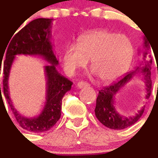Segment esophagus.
I'll use <instances>...</instances> for the list:
<instances>
[{"mask_svg": "<svg viewBox=\"0 0 158 158\" xmlns=\"http://www.w3.org/2000/svg\"><path fill=\"white\" fill-rule=\"evenodd\" d=\"M86 86H89V84L85 81H79L77 83V87L78 88H84L86 87Z\"/></svg>", "mask_w": 158, "mask_h": 158, "instance_id": "1", "label": "esophagus"}]
</instances>
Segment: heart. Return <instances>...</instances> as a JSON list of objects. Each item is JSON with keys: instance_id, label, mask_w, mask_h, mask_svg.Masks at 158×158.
<instances>
[{"instance_id": "1", "label": "heart", "mask_w": 158, "mask_h": 158, "mask_svg": "<svg viewBox=\"0 0 158 158\" xmlns=\"http://www.w3.org/2000/svg\"><path fill=\"white\" fill-rule=\"evenodd\" d=\"M134 55L129 38L101 29L84 34L78 44H70L63 51L62 64L68 74L85 67L90 60V68L102 81H111L125 73Z\"/></svg>"}]
</instances>
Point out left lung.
<instances>
[{
    "instance_id": "left-lung-1",
    "label": "left lung",
    "mask_w": 158,
    "mask_h": 158,
    "mask_svg": "<svg viewBox=\"0 0 158 158\" xmlns=\"http://www.w3.org/2000/svg\"><path fill=\"white\" fill-rule=\"evenodd\" d=\"M144 41L140 51L142 55V63L139 67H137L135 70L127 73L123 77L116 81L115 82L109 86L104 87L102 90H99L98 96L96 99V106L95 109V114L96 118L102 124L107 128L115 130H120L133 125L139 120L144 112L145 106L138 112L134 116L125 117L120 115L116 111L114 107L115 96L119 92V90L134 78V76H142V79L144 81L146 85V100L149 98L152 91L151 69L152 63V57L150 53V45L148 40L144 37ZM152 47V46H151Z\"/></svg>"
}]
</instances>
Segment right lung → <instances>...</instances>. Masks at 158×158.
I'll list each match as a JSON object with an SVG mask.
<instances>
[{"label": "right lung", "instance_id": "obj_1", "mask_svg": "<svg viewBox=\"0 0 158 158\" xmlns=\"http://www.w3.org/2000/svg\"><path fill=\"white\" fill-rule=\"evenodd\" d=\"M52 21V19L40 18L29 22L17 34L12 35L13 37L11 36V40H10L9 44L6 46V52H4L6 55V59L3 62L4 96L19 125L24 129L33 133L46 132L55 125L61 116L62 97L66 92L71 90L73 85L70 80L61 75L56 69V66L58 65V60L52 51V44L50 41ZM19 54L42 56L50 63V65L45 67L47 80L45 106L40 116L32 118L19 114L13 106L9 97L8 86L9 72L15 56ZM3 56L4 53L2 56L1 55V66ZM0 93V97L2 99L1 84Z\"/></svg>", "mask_w": 158, "mask_h": 158}]
</instances>
